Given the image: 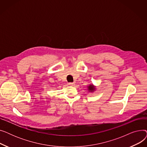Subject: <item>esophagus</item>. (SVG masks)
I'll list each match as a JSON object with an SVG mask.
<instances>
[{"label": "esophagus", "mask_w": 147, "mask_h": 147, "mask_svg": "<svg viewBox=\"0 0 147 147\" xmlns=\"http://www.w3.org/2000/svg\"><path fill=\"white\" fill-rule=\"evenodd\" d=\"M68 85H69L70 86H73L75 85V83H69Z\"/></svg>", "instance_id": "34e87169"}]
</instances>
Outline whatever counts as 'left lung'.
Instances as JSON below:
<instances>
[{
  "label": "left lung",
  "instance_id": "1",
  "mask_svg": "<svg viewBox=\"0 0 147 147\" xmlns=\"http://www.w3.org/2000/svg\"><path fill=\"white\" fill-rule=\"evenodd\" d=\"M88 90L90 92H94L96 90V86H95L93 84H89L88 86Z\"/></svg>",
  "mask_w": 147,
  "mask_h": 147
}]
</instances>
